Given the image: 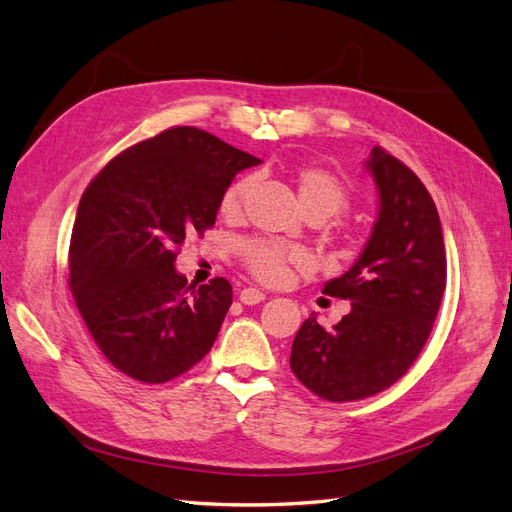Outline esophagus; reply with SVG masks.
Listing matches in <instances>:
<instances>
[{"instance_id":"esophagus-1","label":"esophagus","mask_w":512,"mask_h":512,"mask_svg":"<svg viewBox=\"0 0 512 512\" xmlns=\"http://www.w3.org/2000/svg\"><path fill=\"white\" fill-rule=\"evenodd\" d=\"M239 301H241L243 305H256V303H260V301H265V292H260V290H256V288H243V290L239 292Z\"/></svg>"}]
</instances>
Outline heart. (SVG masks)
Returning <instances> with one entry per match:
<instances>
[{
	"instance_id": "heart-1",
	"label": "heart",
	"mask_w": 512,
	"mask_h": 512,
	"mask_svg": "<svg viewBox=\"0 0 512 512\" xmlns=\"http://www.w3.org/2000/svg\"><path fill=\"white\" fill-rule=\"evenodd\" d=\"M292 183L297 188L299 207L305 215H320L329 220L333 215L342 213L350 205V192L346 183L335 177L329 170L320 166L305 164L292 170ZM252 190V179L232 181L220 200V213L228 220H235L243 211V203ZM239 258L243 267L250 271L256 280L269 286H277L288 280L292 267H305L307 256L299 250L275 245L262 239L245 241L239 247Z\"/></svg>"
}]
</instances>
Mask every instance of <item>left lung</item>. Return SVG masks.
Instances as JSON below:
<instances>
[{
	"instance_id": "8db88e82",
	"label": "left lung",
	"mask_w": 512,
	"mask_h": 512,
	"mask_svg": "<svg viewBox=\"0 0 512 512\" xmlns=\"http://www.w3.org/2000/svg\"><path fill=\"white\" fill-rule=\"evenodd\" d=\"M380 196L363 254L324 294L350 301L331 331L309 316L294 337L292 374L327 401L389 389L421 354L446 288V252L436 203L423 181L382 147L365 164Z\"/></svg>"
}]
</instances>
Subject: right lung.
<instances>
[{"instance_id":"obj_1","label":"right lung","mask_w":512,"mask_h":512,"mask_svg":"<svg viewBox=\"0 0 512 512\" xmlns=\"http://www.w3.org/2000/svg\"><path fill=\"white\" fill-rule=\"evenodd\" d=\"M258 158L177 126L121 151L81 196L70 290L106 361L138 382L185 374L211 350L232 303L224 277L188 284L185 237L215 224L222 194Z\"/></svg>"}]
</instances>
